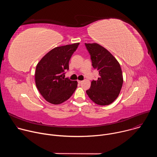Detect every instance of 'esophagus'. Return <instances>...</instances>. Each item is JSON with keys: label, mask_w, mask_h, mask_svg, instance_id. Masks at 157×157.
Wrapping results in <instances>:
<instances>
[{"label": "esophagus", "mask_w": 157, "mask_h": 157, "mask_svg": "<svg viewBox=\"0 0 157 157\" xmlns=\"http://www.w3.org/2000/svg\"><path fill=\"white\" fill-rule=\"evenodd\" d=\"M78 83H79V84H81L82 81H80V80H78Z\"/></svg>", "instance_id": "34e87169"}]
</instances>
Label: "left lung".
<instances>
[{"instance_id": "1", "label": "left lung", "mask_w": 157, "mask_h": 157, "mask_svg": "<svg viewBox=\"0 0 157 157\" xmlns=\"http://www.w3.org/2000/svg\"><path fill=\"white\" fill-rule=\"evenodd\" d=\"M91 55L92 65L99 72V78L91 82L86 91L89 98L100 105L113 103L119 96L123 84L121 67L107 49L96 43H85Z\"/></svg>"}]
</instances>
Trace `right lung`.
Masks as SVG:
<instances>
[{
    "label": "right lung",
    "mask_w": 157,
    "mask_h": 157,
    "mask_svg": "<svg viewBox=\"0 0 157 157\" xmlns=\"http://www.w3.org/2000/svg\"><path fill=\"white\" fill-rule=\"evenodd\" d=\"M79 43L56 47L38 63L35 73L36 86L48 102L60 104L68 100L78 86L77 81L65 78L64 71L69 70V61Z\"/></svg>",
    "instance_id": "1"
}]
</instances>
